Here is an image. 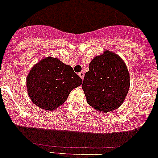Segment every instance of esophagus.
I'll return each mask as SVG.
<instances>
[{"instance_id": "esophagus-1", "label": "esophagus", "mask_w": 158, "mask_h": 158, "mask_svg": "<svg viewBox=\"0 0 158 158\" xmlns=\"http://www.w3.org/2000/svg\"><path fill=\"white\" fill-rule=\"evenodd\" d=\"M79 77L81 78L82 79H83V78H84V72L83 71H81V72H79Z\"/></svg>"}]
</instances>
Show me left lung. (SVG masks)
I'll use <instances>...</instances> for the list:
<instances>
[{"mask_svg": "<svg viewBox=\"0 0 158 158\" xmlns=\"http://www.w3.org/2000/svg\"><path fill=\"white\" fill-rule=\"evenodd\" d=\"M129 86V73L124 62L116 54L106 50L90 63L82 88L90 106L108 112L123 104Z\"/></svg>", "mask_w": 158, "mask_h": 158, "instance_id": "obj_1", "label": "left lung"}]
</instances>
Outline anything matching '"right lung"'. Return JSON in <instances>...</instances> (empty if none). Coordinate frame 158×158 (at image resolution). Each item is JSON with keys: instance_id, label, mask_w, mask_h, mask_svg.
Returning <instances> with one entry per match:
<instances>
[{"instance_id": "right-lung-1", "label": "right lung", "mask_w": 158, "mask_h": 158, "mask_svg": "<svg viewBox=\"0 0 158 158\" xmlns=\"http://www.w3.org/2000/svg\"><path fill=\"white\" fill-rule=\"evenodd\" d=\"M82 83L81 78L71 66L52 57L39 61L26 78V87L31 101L49 111L62 105L71 91Z\"/></svg>"}]
</instances>
